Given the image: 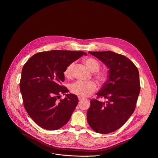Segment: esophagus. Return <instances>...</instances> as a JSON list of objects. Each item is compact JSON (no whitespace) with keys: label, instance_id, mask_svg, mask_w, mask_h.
Here are the masks:
<instances>
[{"label":"esophagus","instance_id":"34e87169","mask_svg":"<svg viewBox=\"0 0 158 158\" xmlns=\"http://www.w3.org/2000/svg\"><path fill=\"white\" fill-rule=\"evenodd\" d=\"M78 98H79V100H80V101L84 99L82 97H78Z\"/></svg>","mask_w":158,"mask_h":158}]
</instances>
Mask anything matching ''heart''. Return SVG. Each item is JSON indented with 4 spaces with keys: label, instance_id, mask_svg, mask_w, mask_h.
I'll use <instances>...</instances> for the list:
<instances>
[{
    "label": "heart",
    "instance_id": "obj_1",
    "mask_svg": "<svg viewBox=\"0 0 158 158\" xmlns=\"http://www.w3.org/2000/svg\"><path fill=\"white\" fill-rule=\"evenodd\" d=\"M87 68L92 73H94V77L100 83H105L109 77V73L106 70L98 71L100 64L99 61L92 58H88L84 60ZM74 64L70 63L64 71V76L67 79H71L73 76V70ZM97 89V85L93 81L84 82L79 81L71 85L70 89L72 93L81 97H86L94 93Z\"/></svg>",
    "mask_w": 158,
    "mask_h": 158
}]
</instances>
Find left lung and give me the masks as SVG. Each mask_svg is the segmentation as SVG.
<instances>
[{"label": "left lung", "instance_id": "obj_1", "mask_svg": "<svg viewBox=\"0 0 158 158\" xmlns=\"http://www.w3.org/2000/svg\"><path fill=\"white\" fill-rule=\"evenodd\" d=\"M89 52L107 66L109 77L96 94L107 101L91 99L87 122L97 133H110L123 126L135 109L140 91L139 72L123 55L111 51Z\"/></svg>", "mask_w": 158, "mask_h": 158}]
</instances>
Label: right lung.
<instances>
[{
    "label": "right lung",
    "instance_id": "add662e5",
    "mask_svg": "<svg viewBox=\"0 0 158 158\" xmlns=\"http://www.w3.org/2000/svg\"><path fill=\"white\" fill-rule=\"evenodd\" d=\"M82 55H87L86 52L43 51L34 55L24 64L20 83L24 107L40 127L56 130L71 118L78 98L74 94H67L68 89L61 83L64 81L66 68ZM61 94H65L66 97L58 101Z\"/></svg>",
    "mask_w": 158,
    "mask_h": 158
}]
</instances>
